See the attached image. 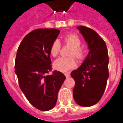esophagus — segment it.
Here are the masks:
<instances>
[{
	"label": "esophagus",
	"mask_w": 123,
	"mask_h": 123,
	"mask_svg": "<svg viewBox=\"0 0 123 123\" xmlns=\"http://www.w3.org/2000/svg\"><path fill=\"white\" fill-rule=\"evenodd\" d=\"M64 75L66 76V77L68 78V77H70V73H65Z\"/></svg>",
	"instance_id": "34e87169"
}]
</instances>
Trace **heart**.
I'll list each match as a JSON object with an SVG mask.
<instances>
[{"mask_svg":"<svg viewBox=\"0 0 123 123\" xmlns=\"http://www.w3.org/2000/svg\"><path fill=\"white\" fill-rule=\"evenodd\" d=\"M65 44L70 46L71 49L69 52V55L74 56L77 59H81L84 57L85 51L81 47V40L79 36L73 34H70L64 36L62 37ZM61 50V43L56 39L54 41L50 47V54L52 57L57 55ZM54 68L55 70L62 73H65L73 69L76 66V62L73 57H60L54 61Z\"/></svg>","mask_w":123,"mask_h":123,"instance_id":"heart-1","label":"heart"}]
</instances>
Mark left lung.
<instances>
[{
	"instance_id": "obj_1",
	"label": "left lung",
	"mask_w": 123,
	"mask_h": 123,
	"mask_svg": "<svg viewBox=\"0 0 123 123\" xmlns=\"http://www.w3.org/2000/svg\"><path fill=\"white\" fill-rule=\"evenodd\" d=\"M77 29L87 43L89 52L81 66L71 73L75 81L73 97L77 105L89 107L98 103L106 87L108 49L105 41L94 30L81 25Z\"/></svg>"
}]
</instances>
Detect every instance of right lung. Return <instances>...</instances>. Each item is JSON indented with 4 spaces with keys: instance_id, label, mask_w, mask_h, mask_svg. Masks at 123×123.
<instances>
[{
    "instance_id": "obj_1",
    "label": "right lung",
    "mask_w": 123,
    "mask_h": 123,
    "mask_svg": "<svg viewBox=\"0 0 123 123\" xmlns=\"http://www.w3.org/2000/svg\"><path fill=\"white\" fill-rule=\"evenodd\" d=\"M55 29H38L25 36L17 49L15 73L19 87L33 106L46 111L55 106L66 76L52 69L50 47L59 34Z\"/></svg>"
}]
</instances>
